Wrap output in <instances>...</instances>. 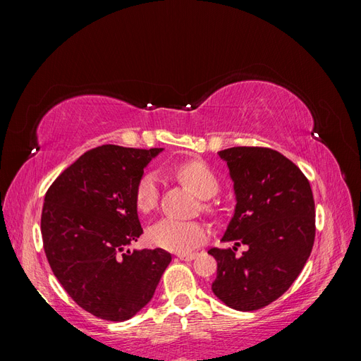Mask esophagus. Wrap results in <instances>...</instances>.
Wrapping results in <instances>:
<instances>
[{
  "label": "esophagus",
  "instance_id": "1",
  "mask_svg": "<svg viewBox=\"0 0 361 361\" xmlns=\"http://www.w3.org/2000/svg\"><path fill=\"white\" fill-rule=\"evenodd\" d=\"M195 253H190V255H179L178 257L180 259V260H187V262H190V260H192V259H195Z\"/></svg>",
  "mask_w": 361,
  "mask_h": 361
}]
</instances>
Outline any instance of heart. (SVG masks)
<instances>
[{
    "label": "heart",
    "instance_id": "b5f03b06",
    "mask_svg": "<svg viewBox=\"0 0 361 361\" xmlns=\"http://www.w3.org/2000/svg\"><path fill=\"white\" fill-rule=\"evenodd\" d=\"M174 174L202 199H211L218 191V179L212 170L200 159H191L174 167ZM159 197V180L155 173H145L135 187V206L147 214L155 209ZM207 227L200 221H183L176 218H162L149 227L150 244L173 253H190L207 238Z\"/></svg>",
    "mask_w": 361,
    "mask_h": 361
}]
</instances>
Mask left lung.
<instances>
[{
  "label": "left lung",
  "instance_id": "left-lung-1",
  "mask_svg": "<svg viewBox=\"0 0 361 361\" xmlns=\"http://www.w3.org/2000/svg\"><path fill=\"white\" fill-rule=\"evenodd\" d=\"M227 162L236 197L235 214L221 241L212 292L228 307L251 312L285 293L300 276L314 241V200L310 183L295 164L268 147L218 152ZM247 250L241 257L235 247Z\"/></svg>",
  "mask_w": 361,
  "mask_h": 361
}]
</instances>
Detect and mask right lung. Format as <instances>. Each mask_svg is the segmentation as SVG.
<instances>
[{
	"label": "right lung",
	"mask_w": 361,
	"mask_h": 361,
	"mask_svg": "<svg viewBox=\"0 0 361 361\" xmlns=\"http://www.w3.org/2000/svg\"><path fill=\"white\" fill-rule=\"evenodd\" d=\"M161 152L99 146L81 155L47 191L40 228L49 267L71 298L96 318H133L154 297L171 262L162 248H128L143 233L137 182Z\"/></svg>",
	"instance_id": "obj_1"
}]
</instances>
